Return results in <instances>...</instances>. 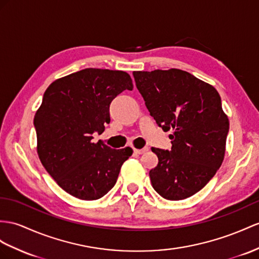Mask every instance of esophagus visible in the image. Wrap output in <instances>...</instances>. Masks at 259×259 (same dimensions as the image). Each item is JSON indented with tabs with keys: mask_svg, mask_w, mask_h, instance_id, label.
<instances>
[{
	"mask_svg": "<svg viewBox=\"0 0 259 259\" xmlns=\"http://www.w3.org/2000/svg\"><path fill=\"white\" fill-rule=\"evenodd\" d=\"M148 148H143V149H135L134 150V152L136 154H143V153H145V152H148Z\"/></svg>",
	"mask_w": 259,
	"mask_h": 259,
	"instance_id": "obj_1",
	"label": "esophagus"
}]
</instances>
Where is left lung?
Here are the masks:
<instances>
[{
    "mask_svg": "<svg viewBox=\"0 0 259 259\" xmlns=\"http://www.w3.org/2000/svg\"><path fill=\"white\" fill-rule=\"evenodd\" d=\"M137 89L158 127L171 131V149L150 170L152 186L167 200H182L202 189L220 168L229 118L213 86L180 69L135 71Z\"/></svg>",
    "mask_w": 259,
    "mask_h": 259,
    "instance_id": "left-lung-1",
    "label": "left lung"
}]
</instances>
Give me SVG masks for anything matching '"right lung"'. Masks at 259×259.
Listing matches in <instances>:
<instances>
[{
  "instance_id": "obj_1",
  "label": "right lung",
  "mask_w": 259,
  "mask_h": 259,
  "mask_svg": "<svg viewBox=\"0 0 259 259\" xmlns=\"http://www.w3.org/2000/svg\"><path fill=\"white\" fill-rule=\"evenodd\" d=\"M134 84L127 72L84 69L52 82L46 90L34 124L37 153L46 170L64 191L96 200L115 186L131 148L94 143L93 134L110 122L109 105Z\"/></svg>"
}]
</instances>
